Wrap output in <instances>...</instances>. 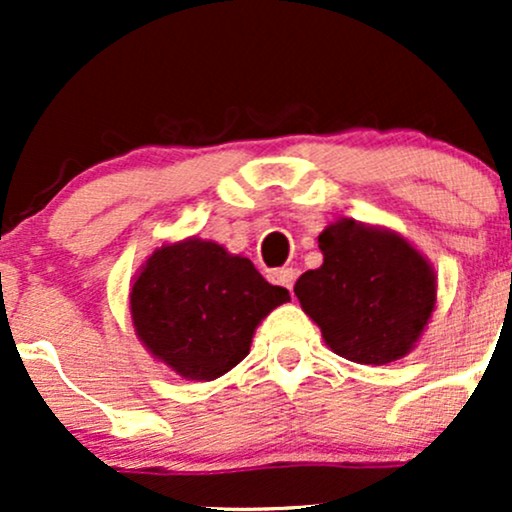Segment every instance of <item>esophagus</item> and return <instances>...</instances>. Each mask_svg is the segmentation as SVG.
Returning a JSON list of instances; mask_svg holds the SVG:
<instances>
[{
  "instance_id": "obj_1",
  "label": "esophagus",
  "mask_w": 512,
  "mask_h": 512,
  "mask_svg": "<svg viewBox=\"0 0 512 512\" xmlns=\"http://www.w3.org/2000/svg\"><path fill=\"white\" fill-rule=\"evenodd\" d=\"M296 279H298V272L293 267H281V269H276V272H272L274 284L286 286L289 291H293V284H296Z\"/></svg>"
}]
</instances>
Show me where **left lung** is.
Returning a JSON list of instances; mask_svg holds the SVG:
<instances>
[{
    "label": "left lung",
    "instance_id": "obj_1",
    "mask_svg": "<svg viewBox=\"0 0 512 512\" xmlns=\"http://www.w3.org/2000/svg\"><path fill=\"white\" fill-rule=\"evenodd\" d=\"M322 264L293 291L334 354L366 366L404 358L436 308V274L407 238L354 219L317 238Z\"/></svg>",
    "mask_w": 512,
    "mask_h": 512
}]
</instances>
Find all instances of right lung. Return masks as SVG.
I'll use <instances>...</instances> for the list:
<instances>
[{"label":"right lung","mask_w":512,"mask_h":512,"mask_svg":"<svg viewBox=\"0 0 512 512\" xmlns=\"http://www.w3.org/2000/svg\"><path fill=\"white\" fill-rule=\"evenodd\" d=\"M291 301L248 257L214 240L161 245L129 293L134 330L149 354L185 380H216L250 354L252 334Z\"/></svg>","instance_id":"obj_1"}]
</instances>
